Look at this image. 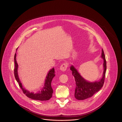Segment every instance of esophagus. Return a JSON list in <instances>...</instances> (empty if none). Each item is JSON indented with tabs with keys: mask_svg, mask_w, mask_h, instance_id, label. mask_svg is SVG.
I'll return each instance as SVG.
<instances>
[{
	"mask_svg": "<svg viewBox=\"0 0 122 122\" xmlns=\"http://www.w3.org/2000/svg\"><path fill=\"white\" fill-rule=\"evenodd\" d=\"M68 66V65L67 63H64L61 66L60 70L62 71H65L67 70Z\"/></svg>",
	"mask_w": 122,
	"mask_h": 122,
	"instance_id": "obj_1",
	"label": "esophagus"
}]
</instances>
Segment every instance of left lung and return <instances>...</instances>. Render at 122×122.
<instances>
[{"mask_svg":"<svg viewBox=\"0 0 122 122\" xmlns=\"http://www.w3.org/2000/svg\"><path fill=\"white\" fill-rule=\"evenodd\" d=\"M102 57L104 60V71L102 78L99 81L89 82L81 76L73 66H71L70 68L76 82L75 97L77 100H84L92 97L93 94L99 91L103 86L107 69V63L103 49H102Z\"/></svg>","mask_w":122,"mask_h":122,"instance_id":"8db88e82","label":"left lung"}]
</instances>
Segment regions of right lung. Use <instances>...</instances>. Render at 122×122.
Returning <instances> with one entry per match:
<instances>
[{
    "label": "right lung",
    "instance_id": "obj_1",
    "mask_svg": "<svg viewBox=\"0 0 122 122\" xmlns=\"http://www.w3.org/2000/svg\"><path fill=\"white\" fill-rule=\"evenodd\" d=\"M16 54L15 53L14 57L15 60V69H14V74L15 78L17 81V82L22 90L24 94H25L28 97L30 98L33 100H38L41 101H48L52 97L53 90L51 86V82L52 81V78L55 76L54 73V69L52 68L50 70L47 75L46 76V79L45 80V83L44 85V87L42 89L41 91H39V92L36 93H34L33 92H30L28 90H26L25 89L23 88L22 86V84L20 82L19 79L18 75L17 63L16 60Z\"/></svg>",
    "mask_w": 122,
    "mask_h": 122
}]
</instances>
